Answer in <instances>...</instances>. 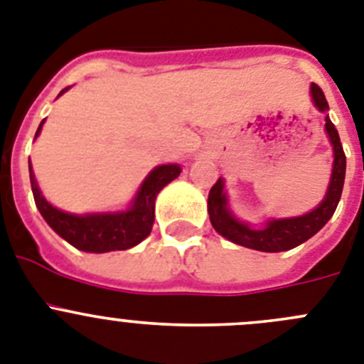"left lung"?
Instances as JSON below:
<instances>
[{"mask_svg":"<svg viewBox=\"0 0 364 364\" xmlns=\"http://www.w3.org/2000/svg\"><path fill=\"white\" fill-rule=\"evenodd\" d=\"M310 96H312L314 107L319 112L328 110L325 94L316 83L310 85ZM325 130L333 150L332 174H330L325 198L314 210L303 215H294V218H268L263 227H254L250 223L235 218L230 205H228L225 179L219 178L218 183L210 188V194H208V215H210L214 230L232 243L259 252L290 250V248L299 247L301 243L316 235L336 212L337 203L341 199L346 172V158L345 152H343L341 139H339V134L330 121L328 114L325 116Z\"/></svg>","mask_w":364,"mask_h":364,"instance_id":"1","label":"left lung"}]
</instances>
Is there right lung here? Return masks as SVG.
Returning a JSON list of instances; mask_svg holds the SVG:
<instances>
[{"mask_svg": "<svg viewBox=\"0 0 364 364\" xmlns=\"http://www.w3.org/2000/svg\"><path fill=\"white\" fill-rule=\"evenodd\" d=\"M68 88L70 87L63 88L60 96L67 92ZM43 123L45 119L39 123L34 139L43 129ZM28 172H31V185L36 206H38L39 214L43 215L48 227L60 237H63L67 243L76 247L77 250L90 252V254H105V252L127 250V248L136 247V245L141 243L143 239L149 237L154 225L156 198L170 181H174L181 174V166L178 163L154 166L149 176L143 179L136 196L125 210L90 212V214H72V212L55 208L52 203L45 199L43 192L39 190L31 161H28Z\"/></svg>", "mask_w": 364, "mask_h": 364, "instance_id": "obj_1", "label": "right lung"}]
</instances>
